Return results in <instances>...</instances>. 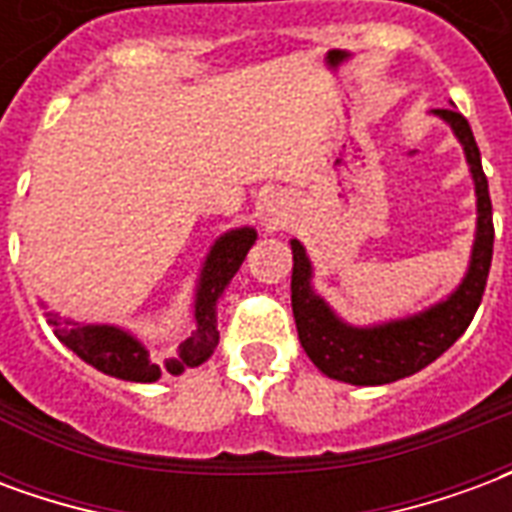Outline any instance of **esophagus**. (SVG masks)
<instances>
[{
	"label": "esophagus",
	"instance_id": "obj_1",
	"mask_svg": "<svg viewBox=\"0 0 512 512\" xmlns=\"http://www.w3.org/2000/svg\"><path fill=\"white\" fill-rule=\"evenodd\" d=\"M266 222L268 224H279V211H277V208H268V211H266Z\"/></svg>",
	"mask_w": 512,
	"mask_h": 512
}]
</instances>
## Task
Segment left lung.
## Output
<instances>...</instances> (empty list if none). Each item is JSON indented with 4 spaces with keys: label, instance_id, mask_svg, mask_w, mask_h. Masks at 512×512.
<instances>
[{
    "label": "left lung",
    "instance_id": "1",
    "mask_svg": "<svg viewBox=\"0 0 512 512\" xmlns=\"http://www.w3.org/2000/svg\"><path fill=\"white\" fill-rule=\"evenodd\" d=\"M433 117L444 120L461 142L463 156L477 197V227L466 274L436 304L422 312L392 318V321L356 326L340 318L329 301L312 285L315 268L299 238H290L293 249V277H290V304L296 318L301 348L323 376L354 386H381L414 376L422 367L436 362L472 323L474 312L483 301L485 279L494 255V219L491 197L485 180L480 147L466 117L455 109H433Z\"/></svg>",
    "mask_w": 512,
    "mask_h": 512
}]
</instances>
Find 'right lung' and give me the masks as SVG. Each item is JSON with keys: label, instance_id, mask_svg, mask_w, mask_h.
<instances>
[{"label": "right lung", "instance_id": "right-lung-1", "mask_svg": "<svg viewBox=\"0 0 512 512\" xmlns=\"http://www.w3.org/2000/svg\"><path fill=\"white\" fill-rule=\"evenodd\" d=\"M255 241L257 230L249 224L233 227L213 241L208 255L202 260L197 285H194L191 332L180 340L178 351L167 356L153 354V345L123 326L71 321V318H62L60 312L49 310L46 301H40V307L46 310V321L60 337V343L106 376L134 381V384H153L161 378V373L180 376L186 367L202 365L213 354V348L219 345L216 307Z\"/></svg>", "mask_w": 512, "mask_h": 512}]
</instances>
